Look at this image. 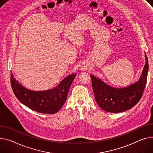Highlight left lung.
<instances>
[{"mask_svg":"<svg viewBox=\"0 0 153 153\" xmlns=\"http://www.w3.org/2000/svg\"><path fill=\"white\" fill-rule=\"evenodd\" d=\"M145 58L146 63L139 80L125 88L110 87L100 79L90 75L95 99L101 109L109 113H120L131 108L138 102L146 84L148 61L146 53Z\"/></svg>","mask_w":153,"mask_h":153,"instance_id":"8db88e82","label":"left lung"}]
</instances>
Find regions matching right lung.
Here are the masks:
<instances>
[{"mask_svg": "<svg viewBox=\"0 0 153 153\" xmlns=\"http://www.w3.org/2000/svg\"><path fill=\"white\" fill-rule=\"evenodd\" d=\"M76 74L65 78L55 88L45 91H32L20 84L11 72L10 81L13 93L26 106L43 114L56 113L63 106Z\"/></svg>", "mask_w": 153, "mask_h": 153, "instance_id": "obj_1", "label": "right lung"}]
</instances>
